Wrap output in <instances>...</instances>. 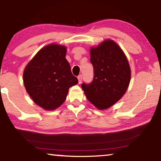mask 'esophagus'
I'll use <instances>...</instances> for the list:
<instances>
[{
	"mask_svg": "<svg viewBox=\"0 0 161 161\" xmlns=\"http://www.w3.org/2000/svg\"><path fill=\"white\" fill-rule=\"evenodd\" d=\"M78 80H79V83H81V80H82V75L81 74H80V75L78 76Z\"/></svg>",
	"mask_w": 161,
	"mask_h": 161,
	"instance_id": "34e87169",
	"label": "esophagus"
}]
</instances>
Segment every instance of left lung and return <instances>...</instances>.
<instances>
[{"label":"left lung","instance_id":"left-lung-1","mask_svg":"<svg viewBox=\"0 0 161 161\" xmlns=\"http://www.w3.org/2000/svg\"><path fill=\"white\" fill-rule=\"evenodd\" d=\"M94 76L90 83H82L87 100L98 109L111 107L122 97L130 82L131 70L119 45L111 40L90 50Z\"/></svg>","mask_w":161,"mask_h":161}]
</instances>
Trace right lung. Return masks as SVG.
<instances>
[{
  "mask_svg": "<svg viewBox=\"0 0 161 161\" xmlns=\"http://www.w3.org/2000/svg\"><path fill=\"white\" fill-rule=\"evenodd\" d=\"M66 49L56 44L40 50L24 71V84L36 104L45 110L57 108L65 101L69 87L78 83L66 59Z\"/></svg>",
  "mask_w": 161,
  "mask_h": 161,
  "instance_id": "right-lung-1",
  "label": "right lung"
}]
</instances>
